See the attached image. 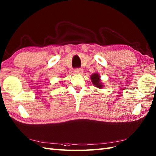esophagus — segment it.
<instances>
[{
	"label": "esophagus",
	"mask_w": 156,
	"mask_h": 156,
	"mask_svg": "<svg viewBox=\"0 0 156 156\" xmlns=\"http://www.w3.org/2000/svg\"><path fill=\"white\" fill-rule=\"evenodd\" d=\"M74 72L75 73H77V74H81V73H82V69L80 68H76L75 69Z\"/></svg>",
	"instance_id": "1"
}]
</instances>
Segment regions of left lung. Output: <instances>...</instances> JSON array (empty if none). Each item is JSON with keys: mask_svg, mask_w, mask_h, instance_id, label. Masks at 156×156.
Masks as SVG:
<instances>
[{"mask_svg": "<svg viewBox=\"0 0 156 156\" xmlns=\"http://www.w3.org/2000/svg\"><path fill=\"white\" fill-rule=\"evenodd\" d=\"M90 79L92 80V84L94 85V87H97L98 88L101 89L103 87V84L101 81V76L97 73H94V74H92L90 76Z\"/></svg>", "mask_w": 156, "mask_h": 156, "instance_id": "1", "label": "left lung"}]
</instances>
